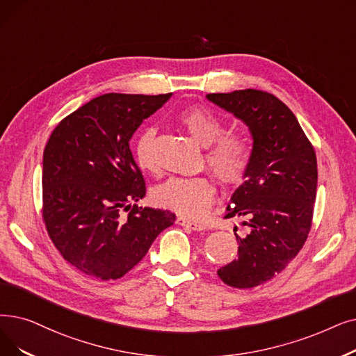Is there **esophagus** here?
<instances>
[{
  "label": "esophagus",
  "mask_w": 356,
  "mask_h": 356,
  "mask_svg": "<svg viewBox=\"0 0 356 356\" xmlns=\"http://www.w3.org/2000/svg\"><path fill=\"white\" fill-rule=\"evenodd\" d=\"M176 222H177L179 225H181V227H188V228H191V229H193V231H202V229H205V227H204L202 224L191 221V220H188V218H183V216H179V218L176 220Z\"/></svg>",
  "instance_id": "obj_1"
}]
</instances>
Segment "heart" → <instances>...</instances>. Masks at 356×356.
<instances>
[{
	"mask_svg": "<svg viewBox=\"0 0 356 356\" xmlns=\"http://www.w3.org/2000/svg\"><path fill=\"white\" fill-rule=\"evenodd\" d=\"M180 125L195 140L207 147V164L225 188L238 186L250 167V149L241 136L225 134L224 122L204 107H188L177 115ZM156 128L148 127L138 135L134 154L141 170L157 173L159 161L154 152ZM215 183L211 176H172L151 191L152 202L186 218L204 216L215 199Z\"/></svg>",
	"mask_w": 356,
	"mask_h": 356,
	"instance_id": "obj_1",
	"label": "heart"
}]
</instances>
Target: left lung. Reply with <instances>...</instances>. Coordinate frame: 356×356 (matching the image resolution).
<instances>
[{"instance_id":"obj_1","label":"left lung","mask_w":356,"mask_h":356,"mask_svg":"<svg viewBox=\"0 0 356 356\" xmlns=\"http://www.w3.org/2000/svg\"><path fill=\"white\" fill-rule=\"evenodd\" d=\"M207 99L241 119L253 138L245 181L229 199L225 218L243 216L238 256L218 269L221 281L253 288L282 272L312 228L317 159L300 123L280 99L260 90L212 92Z\"/></svg>"}]
</instances>
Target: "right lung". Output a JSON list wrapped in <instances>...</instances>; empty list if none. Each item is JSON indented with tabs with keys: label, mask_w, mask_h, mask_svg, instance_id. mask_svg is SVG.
<instances>
[{
	"label": "right lung",
	"mask_w": 356,
	"mask_h": 356,
	"mask_svg": "<svg viewBox=\"0 0 356 356\" xmlns=\"http://www.w3.org/2000/svg\"><path fill=\"white\" fill-rule=\"evenodd\" d=\"M170 97L172 92L99 96L60 120L44 147L46 229L68 264L95 280L128 273L175 224L173 212L136 205L145 181L129 148L143 120ZM120 210L130 213L122 217Z\"/></svg>",
	"instance_id": "obj_1"
}]
</instances>
